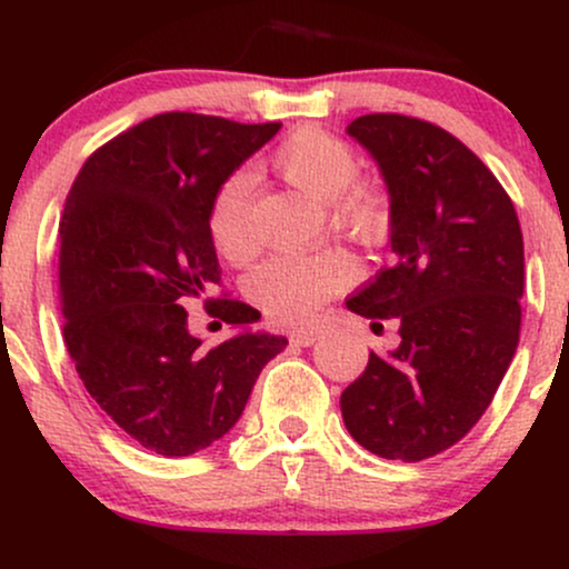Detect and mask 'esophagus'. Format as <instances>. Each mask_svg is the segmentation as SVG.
Here are the masks:
<instances>
[{"label":"esophagus","instance_id":"34e87169","mask_svg":"<svg viewBox=\"0 0 569 569\" xmlns=\"http://www.w3.org/2000/svg\"><path fill=\"white\" fill-rule=\"evenodd\" d=\"M316 339H318V331H312V329H299V331H293V335H291V342L302 345V348H310V345H316Z\"/></svg>","mask_w":569,"mask_h":569}]
</instances>
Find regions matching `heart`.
Here are the masks:
<instances>
[{"label": "heart", "instance_id": "obj_1", "mask_svg": "<svg viewBox=\"0 0 569 569\" xmlns=\"http://www.w3.org/2000/svg\"><path fill=\"white\" fill-rule=\"evenodd\" d=\"M270 168L307 198L323 202L331 224L358 240H377L388 230L390 206L382 189L358 184L356 152L329 130L305 126L286 136L270 154ZM208 230L227 259L243 262L257 248L251 227V179L232 173L211 200ZM352 264L342 253H278L248 278V297L272 321L307 323L321 305L352 283Z\"/></svg>", "mask_w": 569, "mask_h": 569}]
</instances>
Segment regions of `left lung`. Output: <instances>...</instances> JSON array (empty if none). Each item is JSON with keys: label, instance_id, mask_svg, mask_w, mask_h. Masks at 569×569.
<instances>
[{"label": "left lung", "instance_id": "8db88e82", "mask_svg": "<svg viewBox=\"0 0 569 569\" xmlns=\"http://www.w3.org/2000/svg\"><path fill=\"white\" fill-rule=\"evenodd\" d=\"M390 198V251L348 299L363 318H396L401 345L371 352L345 388V428L385 460L449 449L485 415L519 345L525 240L513 202L462 141L403 114L348 126Z\"/></svg>", "mask_w": 569, "mask_h": 569}]
</instances>
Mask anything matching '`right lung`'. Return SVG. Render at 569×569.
I'll return each instance as SVG.
<instances>
[{
    "mask_svg": "<svg viewBox=\"0 0 569 569\" xmlns=\"http://www.w3.org/2000/svg\"><path fill=\"white\" fill-rule=\"evenodd\" d=\"M278 130L192 112L149 117L96 149L69 189L63 342L93 401L143 449L187 457L219 441L289 345L251 329V305L206 299L208 316L238 329L206 348L184 310L219 283L213 194Z\"/></svg>",
    "mask_w": 569,
    "mask_h": 569,
    "instance_id": "add662e5",
    "label": "right lung"
}]
</instances>
